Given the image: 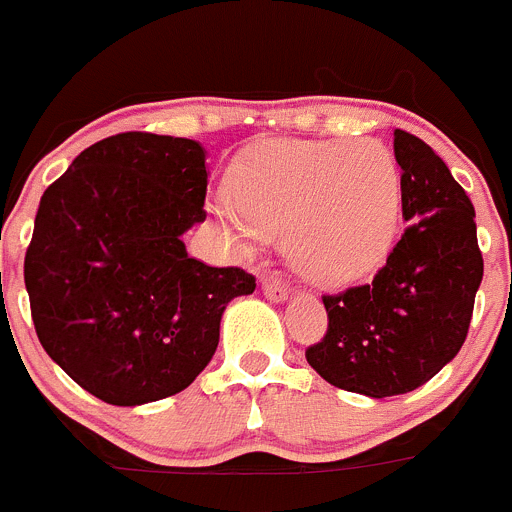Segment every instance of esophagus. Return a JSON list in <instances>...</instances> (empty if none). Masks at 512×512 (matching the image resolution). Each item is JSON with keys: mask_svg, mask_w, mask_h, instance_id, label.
Returning a JSON list of instances; mask_svg holds the SVG:
<instances>
[{"mask_svg": "<svg viewBox=\"0 0 512 512\" xmlns=\"http://www.w3.org/2000/svg\"><path fill=\"white\" fill-rule=\"evenodd\" d=\"M261 289H264L266 300H271V302H284L289 295L287 287H284L277 277H266L264 282H261Z\"/></svg>", "mask_w": 512, "mask_h": 512, "instance_id": "34e87169", "label": "esophagus"}]
</instances>
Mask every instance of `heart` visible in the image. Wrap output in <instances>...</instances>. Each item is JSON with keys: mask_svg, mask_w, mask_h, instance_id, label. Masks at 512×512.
<instances>
[{"mask_svg": "<svg viewBox=\"0 0 512 512\" xmlns=\"http://www.w3.org/2000/svg\"><path fill=\"white\" fill-rule=\"evenodd\" d=\"M233 189L210 205L233 246L284 233L287 259L318 284L366 277L400 225V166L374 138L266 140L238 158Z\"/></svg>", "mask_w": 512, "mask_h": 512, "instance_id": "obj_1", "label": "heart"}]
</instances>
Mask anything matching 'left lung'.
Returning <instances> with one entry per match:
<instances>
[{"label":"left lung","instance_id":"left-lung-1","mask_svg":"<svg viewBox=\"0 0 512 512\" xmlns=\"http://www.w3.org/2000/svg\"><path fill=\"white\" fill-rule=\"evenodd\" d=\"M408 228L369 284L325 295L328 330L307 364L338 390L413 392L459 354L482 282L467 192L428 143L395 130Z\"/></svg>","mask_w":512,"mask_h":512}]
</instances>
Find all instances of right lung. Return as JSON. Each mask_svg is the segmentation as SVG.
I'll return each mask as SVG.
<instances>
[{"instance_id":"1","label":"right lung","mask_w":512,"mask_h":512,"mask_svg":"<svg viewBox=\"0 0 512 512\" xmlns=\"http://www.w3.org/2000/svg\"><path fill=\"white\" fill-rule=\"evenodd\" d=\"M205 194L197 140L117 133L40 197L25 253L35 333L99 400L133 408L187 390L215 354L228 302L256 289L248 271L187 253Z\"/></svg>"}]
</instances>
